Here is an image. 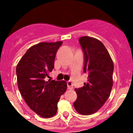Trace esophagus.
<instances>
[{"label": "esophagus", "mask_w": 133, "mask_h": 133, "mask_svg": "<svg viewBox=\"0 0 133 133\" xmlns=\"http://www.w3.org/2000/svg\"><path fill=\"white\" fill-rule=\"evenodd\" d=\"M67 85H68V88L69 89H73V84L71 81H68L67 82Z\"/></svg>", "instance_id": "esophagus-1"}]
</instances>
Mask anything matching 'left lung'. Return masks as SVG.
<instances>
[{
    "mask_svg": "<svg viewBox=\"0 0 133 133\" xmlns=\"http://www.w3.org/2000/svg\"><path fill=\"white\" fill-rule=\"evenodd\" d=\"M78 41L84 52V72L88 80L82 88L75 89L77 98L73 105L78 112L89 115L98 111L109 97L114 65L108 50L98 40L82 37Z\"/></svg>",
    "mask_w": 133,
    "mask_h": 133,
    "instance_id": "1",
    "label": "left lung"
}]
</instances>
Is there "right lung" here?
<instances>
[{
	"mask_svg": "<svg viewBox=\"0 0 133 133\" xmlns=\"http://www.w3.org/2000/svg\"><path fill=\"white\" fill-rule=\"evenodd\" d=\"M62 42H41L31 47L16 68L18 87L31 110L43 118L56 115L60 96L67 89L66 82L47 80L54 68L57 50Z\"/></svg>",
	"mask_w": 133,
	"mask_h": 133,
	"instance_id": "add662e5",
	"label": "right lung"
}]
</instances>
